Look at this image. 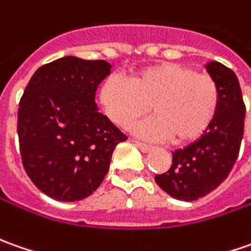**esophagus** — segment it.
Here are the masks:
<instances>
[{
    "label": "esophagus",
    "instance_id": "1",
    "mask_svg": "<svg viewBox=\"0 0 251 251\" xmlns=\"http://www.w3.org/2000/svg\"><path fill=\"white\" fill-rule=\"evenodd\" d=\"M132 142H133L134 144H136V146L139 147V150H140V151H142V152H149L152 149L150 144H146V143L137 142V140H132Z\"/></svg>",
    "mask_w": 251,
    "mask_h": 251
}]
</instances>
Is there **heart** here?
<instances>
[{"mask_svg":"<svg viewBox=\"0 0 251 251\" xmlns=\"http://www.w3.org/2000/svg\"><path fill=\"white\" fill-rule=\"evenodd\" d=\"M107 117L127 127L143 117L149 105L154 115L133 127L139 136L176 144L193 142L211 125L220 105V90L211 76L190 66L161 62L134 74L127 82L109 76L100 90Z\"/></svg>","mask_w":251,"mask_h":251,"instance_id":"obj_1","label":"heart"}]
</instances>
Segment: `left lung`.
Wrapping results in <instances>:
<instances>
[{
	"instance_id": "1",
	"label": "left lung",
	"mask_w": 251,
	"mask_h": 251,
	"mask_svg": "<svg viewBox=\"0 0 251 251\" xmlns=\"http://www.w3.org/2000/svg\"><path fill=\"white\" fill-rule=\"evenodd\" d=\"M220 90L217 115L196 142L172 152L171 168L155 182L171 197L193 201L207 196L228 177L239 155L246 107L238 76L217 61L205 64Z\"/></svg>"
}]
</instances>
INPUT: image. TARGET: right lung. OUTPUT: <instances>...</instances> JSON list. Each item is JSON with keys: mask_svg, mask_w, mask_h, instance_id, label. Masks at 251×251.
I'll return each instance as SVG.
<instances>
[{"mask_svg": "<svg viewBox=\"0 0 251 251\" xmlns=\"http://www.w3.org/2000/svg\"><path fill=\"white\" fill-rule=\"evenodd\" d=\"M107 61L64 56L40 66L23 91L18 136L25 171L44 195L79 201L96 192L124 134L99 112Z\"/></svg>", "mask_w": 251, "mask_h": 251, "instance_id": "1", "label": "right lung"}]
</instances>
